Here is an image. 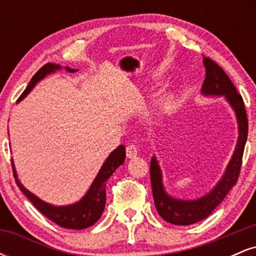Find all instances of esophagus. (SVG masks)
I'll use <instances>...</instances> for the list:
<instances>
[{"instance_id":"1","label":"esophagus","mask_w":256,"mask_h":256,"mask_svg":"<svg viewBox=\"0 0 256 256\" xmlns=\"http://www.w3.org/2000/svg\"><path fill=\"white\" fill-rule=\"evenodd\" d=\"M138 154V148L137 146L134 144H128L126 146V156L128 158H136Z\"/></svg>"}]
</instances>
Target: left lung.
Returning a JSON list of instances; mask_svg holds the SVG:
<instances>
[{
  "mask_svg": "<svg viewBox=\"0 0 256 256\" xmlns=\"http://www.w3.org/2000/svg\"><path fill=\"white\" fill-rule=\"evenodd\" d=\"M204 64L206 67V78L202 85V92L204 95H225L236 112L237 120H238V143L222 180L212 190V192L195 201H179L167 196L162 188L160 167L155 158H152L150 180L155 207L161 218L174 225H190L198 222L207 218L222 204L232 186L236 185L238 180L243 152L248 137V118L240 94L237 92L236 86L231 79L216 61L204 55Z\"/></svg>",
  "mask_w": 256,
  "mask_h": 256,
  "instance_id": "left-lung-1",
  "label": "left lung"
}]
</instances>
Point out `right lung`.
<instances>
[{"instance_id": "add662e5", "label": "right lung", "mask_w": 256, "mask_h": 256, "mask_svg": "<svg viewBox=\"0 0 256 256\" xmlns=\"http://www.w3.org/2000/svg\"><path fill=\"white\" fill-rule=\"evenodd\" d=\"M58 68H60V66L54 64H46L44 66L40 67V68L36 72V74L32 77L28 88H26L24 92L20 95L18 101L24 98L25 96L30 92L32 88L36 85L38 80H40V79L46 77L48 73L54 72L55 70ZM67 71L74 72V70L67 67ZM125 155V146H118V148L108 156L107 160H106L102 168L100 170L98 177L94 180L89 192H88L86 195L82 198V201H79L78 204H74L72 206H67V207H54V206L46 204L42 200L36 198L34 194L28 192L18 179H16V183L18 186L20 188V190L25 194L26 198L30 200V202H32V204H34L43 216H46V218L50 219L52 222H55V224H58V226L64 228L83 230V228H89V226L94 225L100 218H101L106 204V183H107L108 178L113 174V172L124 162ZM12 168H13L14 177L16 178V170H14L13 164H12Z\"/></svg>"}]
</instances>
